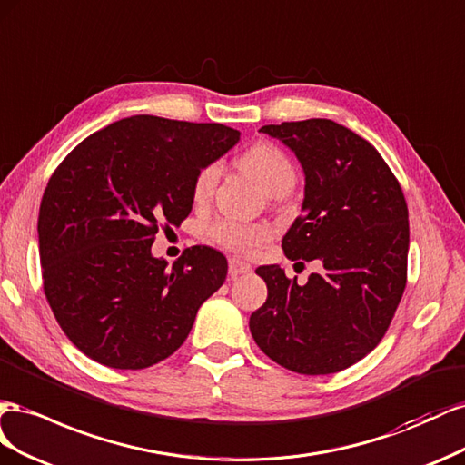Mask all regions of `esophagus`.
Returning <instances> with one entry per match:
<instances>
[{"mask_svg":"<svg viewBox=\"0 0 465 465\" xmlns=\"http://www.w3.org/2000/svg\"><path fill=\"white\" fill-rule=\"evenodd\" d=\"M251 269L253 267H251L247 261H243L240 257H230V261H228V271H230L232 278L240 276V274H247V272H251Z\"/></svg>","mask_w":465,"mask_h":465,"instance_id":"1","label":"esophagus"}]
</instances>
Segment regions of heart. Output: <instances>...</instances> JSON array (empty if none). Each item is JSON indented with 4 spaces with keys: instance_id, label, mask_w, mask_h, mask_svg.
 Returning a JSON list of instances; mask_svg holds the SVG:
<instances>
[{
    "instance_id": "b5f03b06",
    "label": "heart",
    "mask_w": 465,
    "mask_h": 465,
    "mask_svg": "<svg viewBox=\"0 0 465 465\" xmlns=\"http://www.w3.org/2000/svg\"><path fill=\"white\" fill-rule=\"evenodd\" d=\"M242 165L253 175L271 194L281 191H292L296 184V167L290 157L272 143H257L242 157ZM222 175V163L212 162L204 165L194 179L193 196L196 203H206L214 193ZM210 237L218 245L235 251V253H251L267 242L269 230L261 223L220 218L210 228Z\"/></svg>"
}]
</instances>
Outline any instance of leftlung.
<instances>
[{
  "mask_svg": "<svg viewBox=\"0 0 465 465\" xmlns=\"http://www.w3.org/2000/svg\"><path fill=\"white\" fill-rule=\"evenodd\" d=\"M261 132L288 145L306 177L302 216L284 235V253L320 261L323 271L300 286L278 264L259 267L269 296L249 317L251 335L292 372L335 374L376 349L401 302L405 196L374 145L329 118Z\"/></svg>",
  "mask_w": 465,
  "mask_h": 465,
  "instance_id": "8db88e82",
  "label": "left lung"
}]
</instances>
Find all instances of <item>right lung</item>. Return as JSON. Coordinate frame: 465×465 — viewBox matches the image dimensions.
Wrapping results in <instances>:
<instances>
[{
    "label": "right lung",
    "mask_w": 465,
    "mask_h": 465,
    "mask_svg": "<svg viewBox=\"0 0 465 465\" xmlns=\"http://www.w3.org/2000/svg\"><path fill=\"white\" fill-rule=\"evenodd\" d=\"M240 142L216 123L136 114L85 138L50 177L38 212L45 294L75 347L116 370L165 361L228 261L194 245L167 267L152 255L159 225H181L204 165Z\"/></svg>",
    "instance_id": "obj_1"
}]
</instances>
